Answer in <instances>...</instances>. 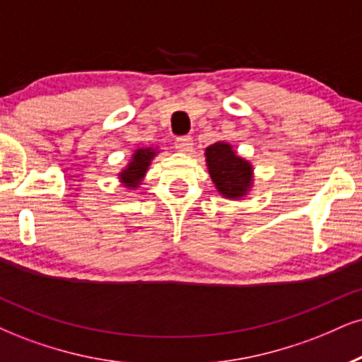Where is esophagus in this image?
Returning <instances> with one entry per match:
<instances>
[{
  "mask_svg": "<svg viewBox=\"0 0 362 362\" xmlns=\"http://www.w3.org/2000/svg\"><path fill=\"white\" fill-rule=\"evenodd\" d=\"M176 149L180 151V153H189V151L193 149V139H191L189 136L177 137V139H176Z\"/></svg>",
  "mask_w": 362,
  "mask_h": 362,
  "instance_id": "34e87169",
  "label": "esophagus"
}]
</instances>
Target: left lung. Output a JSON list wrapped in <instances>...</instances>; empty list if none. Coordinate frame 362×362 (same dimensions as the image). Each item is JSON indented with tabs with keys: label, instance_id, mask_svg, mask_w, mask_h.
Returning <instances> with one entry per match:
<instances>
[{
	"label": "left lung",
	"instance_id": "8db88e82",
	"mask_svg": "<svg viewBox=\"0 0 362 362\" xmlns=\"http://www.w3.org/2000/svg\"><path fill=\"white\" fill-rule=\"evenodd\" d=\"M209 177L218 193L226 199H242L253 186V166L240 158L233 146L218 141L204 151Z\"/></svg>",
	"mask_w": 362,
	"mask_h": 362
}]
</instances>
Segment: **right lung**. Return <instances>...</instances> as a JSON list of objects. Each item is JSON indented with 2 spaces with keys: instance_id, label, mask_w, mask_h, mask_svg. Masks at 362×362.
Segmentation results:
<instances>
[{
  "instance_id": "right-lung-1",
  "label": "right lung",
  "mask_w": 362,
  "mask_h": 362,
  "mask_svg": "<svg viewBox=\"0 0 362 362\" xmlns=\"http://www.w3.org/2000/svg\"><path fill=\"white\" fill-rule=\"evenodd\" d=\"M158 147H139V149L134 151L131 160L122 171L119 173V181L120 185L126 186L129 189L139 188V185L144 180L147 169L151 166V160L158 154Z\"/></svg>"
}]
</instances>
